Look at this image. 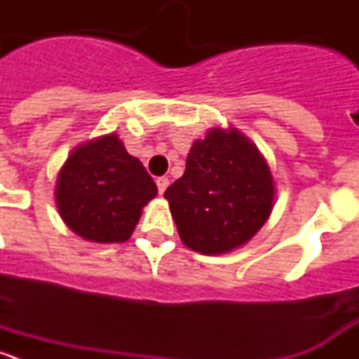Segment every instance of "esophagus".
Listing matches in <instances>:
<instances>
[{
	"mask_svg": "<svg viewBox=\"0 0 359 359\" xmlns=\"http://www.w3.org/2000/svg\"><path fill=\"white\" fill-rule=\"evenodd\" d=\"M156 185H158V192H160V194H163L165 189L169 187V177H165V176L158 177V180H156Z\"/></svg>",
	"mask_w": 359,
	"mask_h": 359,
	"instance_id": "34e87169",
	"label": "esophagus"
}]
</instances>
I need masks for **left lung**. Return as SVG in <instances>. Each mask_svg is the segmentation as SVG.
<instances>
[{
  "instance_id": "obj_1",
  "label": "left lung",
  "mask_w": 359,
  "mask_h": 359,
  "mask_svg": "<svg viewBox=\"0 0 359 359\" xmlns=\"http://www.w3.org/2000/svg\"><path fill=\"white\" fill-rule=\"evenodd\" d=\"M177 233L194 252L219 255L248 243L273 208L268 163L237 131L212 129L194 142L185 174L165 190Z\"/></svg>"
}]
</instances>
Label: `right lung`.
<instances>
[{
  "label": "right lung",
  "mask_w": 359,
  "mask_h": 359,
  "mask_svg": "<svg viewBox=\"0 0 359 359\" xmlns=\"http://www.w3.org/2000/svg\"><path fill=\"white\" fill-rule=\"evenodd\" d=\"M156 183L116 135L88 142L69 154L57 177V208L77 236L93 243H123Z\"/></svg>",
  "instance_id": "obj_1"
}]
</instances>
